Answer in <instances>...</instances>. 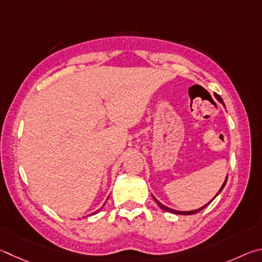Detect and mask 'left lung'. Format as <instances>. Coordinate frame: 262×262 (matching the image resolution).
<instances>
[{"label": "left lung", "mask_w": 262, "mask_h": 262, "mask_svg": "<svg viewBox=\"0 0 262 262\" xmlns=\"http://www.w3.org/2000/svg\"><path fill=\"white\" fill-rule=\"evenodd\" d=\"M216 98H217V100L220 101V102H222V103H223V100L221 99V96H217V95H216ZM227 181H228V178H226V181H224V183H223V185L221 186V189H220V191H219V193H220V192H221V191L223 190V187H224V186H226V183H227ZM219 193H217V194H219ZM217 194H216V195H217ZM216 195H215V196H214V199H215V198H216ZM153 198H154V196H153ZM214 199H213V200H214ZM154 200H155V201H157V204L159 205V207H160V208H161V209H163V210H166V212H169V213H173V214H178V215H191V214H195V213H198V212H200V210H203V209H204L205 207H207V206H208V205H209V204H210V203H212V201H213V200H212V201H209V203H208L207 205H205V206H204V207H201V208H199V209H195V210H190V212H181V210H175V209H171V208H169V207H167V206H164V205H162L161 203H160V201H158V200H157V199H155V198H154Z\"/></svg>", "instance_id": "obj_1"}]
</instances>
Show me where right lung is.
<instances>
[{
  "label": "right lung",
  "mask_w": 262,
  "mask_h": 262,
  "mask_svg": "<svg viewBox=\"0 0 262 262\" xmlns=\"http://www.w3.org/2000/svg\"><path fill=\"white\" fill-rule=\"evenodd\" d=\"M101 208H102V207H101ZM95 213H98V210H96V212H95ZM93 214H94V213H93Z\"/></svg>",
  "instance_id": "right-lung-1"
}]
</instances>
